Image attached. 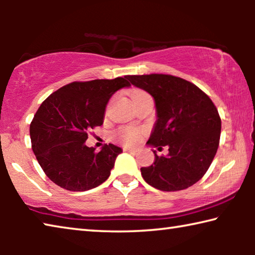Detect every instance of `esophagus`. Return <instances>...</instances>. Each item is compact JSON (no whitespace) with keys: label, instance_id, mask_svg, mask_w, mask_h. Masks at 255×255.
<instances>
[{"label":"esophagus","instance_id":"obj_1","mask_svg":"<svg viewBox=\"0 0 255 255\" xmlns=\"http://www.w3.org/2000/svg\"><path fill=\"white\" fill-rule=\"evenodd\" d=\"M124 150L125 152H131V153H136L137 152V148H135V147H128V146H125L124 147Z\"/></svg>","mask_w":255,"mask_h":255}]
</instances>
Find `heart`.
Segmentation results:
<instances>
[{
	"instance_id": "obj_1",
	"label": "heart",
	"mask_w": 255,
	"mask_h": 255,
	"mask_svg": "<svg viewBox=\"0 0 255 255\" xmlns=\"http://www.w3.org/2000/svg\"><path fill=\"white\" fill-rule=\"evenodd\" d=\"M146 92L144 91H135L132 93V100L136 97L140 96V94H144ZM115 137L118 141H122L127 145H135L139 143V140L143 137V131L139 130V129L131 128V127H124L118 129L117 131L115 132Z\"/></svg>"
}]
</instances>
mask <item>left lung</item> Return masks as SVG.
<instances>
[{
	"instance_id": "obj_1",
	"label": "left lung",
	"mask_w": 255,
	"mask_h": 255,
	"mask_svg": "<svg viewBox=\"0 0 255 255\" xmlns=\"http://www.w3.org/2000/svg\"><path fill=\"white\" fill-rule=\"evenodd\" d=\"M132 85L154 98L157 120L148 145L169 147L141 176L162 191H179L198 182L217 152L222 120L214 102L191 82L166 74L127 75Z\"/></svg>"
}]
</instances>
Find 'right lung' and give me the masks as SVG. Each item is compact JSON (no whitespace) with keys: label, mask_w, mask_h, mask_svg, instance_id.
<instances>
[{"label":"right lung","mask_w":255,"mask_h":255,"mask_svg":"<svg viewBox=\"0 0 255 255\" xmlns=\"http://www.w3.org/2000/svg\"><path fill=\"white\" fill-rule=\"evenodd\" d=\"M127 77L72 82L41 103L30 124L32 150L45 174L70 191H86L109 178L123 152L112 144L100 152L88 147L89 131L101 126L112 94L130 83Z\"/></svg>","instance_id":"right-lung-1"}]
</instances>
